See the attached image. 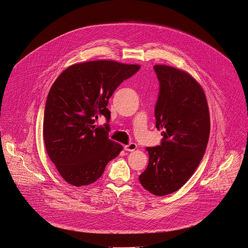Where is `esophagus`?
<instances>
[{
  "mask_svg": "<svg viewBox=\"0 0 248 248\" xmlns=\"http://www.w3.org/2000/svg\"><path fill=\"white\" fill-rule=\"evenodd\" d=\"M137 144L136 143H133V142H131V143H128L127 145H124V150L125 151H134V150H136L137 149Z\"/></svg>",
  "mask_w": 248,
  "mask_h": 248,
  "instance_id": "obj_1",
  "label": "esophagus"
}]
</instances>
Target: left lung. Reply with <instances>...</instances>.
I'll return each instance as SVG.
<instances>
[{
	"instance_id": "1",
	"label": "left lung",
	"mask_w": 248,
	"mask_h": 248,
	"mask_svg": "<svg viewBox=\"0 0 248 248\" xmlns=\"http://www.w3.org/2000/svg\"><path fill=\"white\" fill-rule=\"evenodd\" d=\"M159 82L155 107V127L162 129L160 145L147 147L149 163L139 179L157 196L179 190L198 167L210 137V113L203 89L184 71L154 66Z\"/></svg>"
}]
</instances>
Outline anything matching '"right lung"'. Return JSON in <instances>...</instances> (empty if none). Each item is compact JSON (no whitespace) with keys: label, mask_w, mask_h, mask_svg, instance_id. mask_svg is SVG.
Instances as JSON below:
<instances>
[{"label":"right lung","mask_w":248,"mask_h":248,"mask_svg":"<svg viewBox=\"0 0 248 248\" xmlns=\"http://www.w3.org/2000/svg\"><path fill=\"white\" fill-rule=\"evenodd\" d=\"M139 65L95 60L67 68L53 84L46 100L43 137L46 151L60 175L74 186L90 185L123 150L108 138L110 111L107 106L120 84ZM105 127L95 128L100 115Z\"/></svg>","instance_id":"right-lung-1"}]
</instances>
